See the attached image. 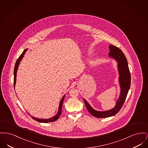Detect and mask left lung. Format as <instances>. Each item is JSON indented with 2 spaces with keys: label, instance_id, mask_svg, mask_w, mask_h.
Wrapping results in <instances>:
<instances>
[{
  "label": "left lung",
  "instance_id": "obj_1",
  "mask_svg": "<svg viewBox=\"0 0 148 148\" xmlns=\"http://www.w3.org/2000/svg\"><path fill=\"white\" fill-rule=\"evenodd\" d=\"M110 52L108 53L110 57H112L118 62V69L119 72V82L121 87L120 96L117 100L115 107L106 111H97L92 108L87 101L84 99V103L87 107L88 112L92 116L97 118H105L113 116L118 113L125 102L126 98L129 90L130 87L131 75L129 68L127 59L122 51L121 50L119 47L113 45H110Z\"/></svg>",
  "mask_w": 148,
  "mask_h": 148
}]
</instances>
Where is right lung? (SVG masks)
I'll return each instance as SVG.
<instances>
[{
	"instance_id": "right-lung-1",
	"label": "right lung",
	"mask_w": 148,
	"mask_h": 148,
	"mask_svg": "<svg viewBox=\"0 0 148 148\" xmlns=\"http://www.w3.org/2000/svg\"><path fill=\"white\" fill-rule=\"evenodd\" d=\"M27 50V49H25L23 52H22V53L19 56V57L18 58L17 60L16 61L15 66H14V87L15 86V84H16V75H17V71L18 68V65L19 64L20 61H21L23 57V55H25V52ZM65 96H63L62 99H61L60 103L59 104V110H58V112L56 115H55L54 117H53L52 118H50L49 119H36L35 117H32V118L35 120L39 122H44V123H47V122H53L56 121L60 117V116L61 114V109H62V106L63 103V101H64V99Z\"/></svg>"
}]
</instances>
